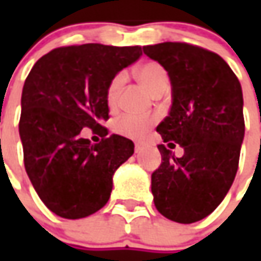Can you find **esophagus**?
Here are the masks:
<instances>
[{
  "instance_id": "1",
  "label": "esophagus",
  "mask_w": 261,
  "mask_h": 261,
  "mask_svg": "<svg viewBox=\"0 0 261 261\" xmlns=\"http://www.w3.org/2000/svg\"><path fill=\"white\" fill-rule=\"evenodd\" d=\"M142 148H144V144H142V142H136V144H135V152H139V151H142Z\"/></svg>"
}]
</instances>
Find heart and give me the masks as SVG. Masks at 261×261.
Segmentation results:
<instances>
[{
  "instance_id": "obj_1",
  "label": "heart",
  "mask_w": 261,
  "mask_h": 261,
  "mask_svg": "<svg viewBox=\"0 0 261 261\" xmlns=\"http://www.w3.org/2000/svg\"><path fill=\"white\" fill-rule=\"evenodd\" d=\"M135 75L141 86L149 91L151 94L156 93L160 88L167 87L168 75L164 66L155 61H145L135 68ZM125 76L123 74H116L106 88V103L109 107H115L117 105V98L120 88L123 86ZM155 123L154 116H136L123 115L116 122L115 129L117 134L129 138H139L145 134L151 126Z\"/></svg>"
}]
</instances>
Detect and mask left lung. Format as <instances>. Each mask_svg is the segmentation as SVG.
I'll list each match as a JSON object with an SVG mask.
<instances>
[{
	"label": "left lung",
	"instance_id": "8db88e82",
	"mask_svg": "<svg viewBox=\"0 0 261 261\" xmlns=\"http://www.w3.org/2000/svg\"><path fill=\"white\" fill-rule=\"evenodd\" d=\"M144 54L166 68L173 86L170 115L156 132L185 149L177 158L158 145L154 203L167 219L197 222L219 206L236 178L246 127L241 84L221 56L200 46L164 42L144 46Z\"/></svg>",
	"mask_w": 261,
	"mask_h": 261
}]
</instances>
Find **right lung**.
<instances>
[{"label":"right lung","mask_w":261,"mask_h":261,"mask_svg":"<svg viewBox=\"0 0 261 261\" xmlns=\"http://www.w3.org/2000/svg\"><path fill=\"white\" fill-rule=\"evenodd\" d=\"M142 55L141 46H62L43 55L21 94L20 138L25 173L40 200L61 218L93 215L107 203L115 171L134 154L125 136H107L106 88ZM102 136L91 144L81 132Z\"/></svg>","instance_id":"1"}]
</instances>
